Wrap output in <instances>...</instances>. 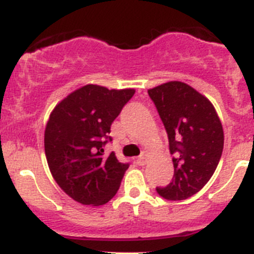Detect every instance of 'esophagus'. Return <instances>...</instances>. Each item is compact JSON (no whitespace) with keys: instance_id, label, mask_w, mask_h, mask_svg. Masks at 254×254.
Returning a JSON list of instances; mask_svg holds the SVG:
<instances>
[{"instance_id":"obj_1","label":"esophagus","mask_w":254,"mask_h":254,"mask_svg":"<svg viewBox=\"0 0 254 254\" xmlns=\"http://www.w3.org/2000/svg\"><path fill=\"white\" fill-rule=\"evenodd\" d=\"M146 162H147V155L143 152L141 156H139V157H137V163H139L140 166H145Z\"/></svg>"}]
</instances>
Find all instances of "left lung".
Listing matches in <instances>:
<instances>
[{
	"label": "left lung",
	"mask_w": 254,
	"mask_h": 254,
	"mask_svg": "<svg viewBox=\"0 0 254 254\" xmlns=\"http://www.w3.org/2000/svg\"><path fill=\"white\" fill-rule=\"evenodd\" d=\"M147 92L167 131L175 167L172 182L156 190L167 200H184L205 186L219 165L221 122L211 102L184 82H166Z\"/></svg>",
	"instance_id": "obj_1"
}]
</instances>
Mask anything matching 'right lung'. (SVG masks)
<instances>
[{
	"mask_svg": "<svg viewBox=\"0 0 254 254\" xmlns=\"http://www.w3.org/2000/svg\"><path fill=\"white\" fill-rule=\"evenodd\" d=\"M134 88L108 89L86 84L59 102L45 127L49 170L68 196L83 205L98 206L117 194L129 165L107 157L111 125L134 96Z\"/></svg>",
	"mask_w": 254,
	"mask_h": 254,
	"instance_id": "right-lung-1",
	"label": "right lung"
}]
</instances>
